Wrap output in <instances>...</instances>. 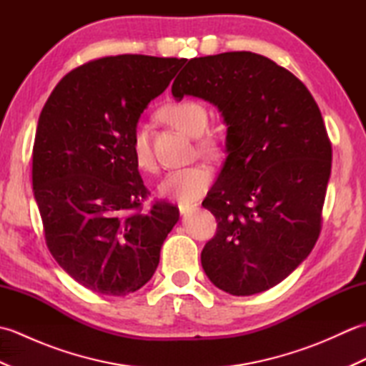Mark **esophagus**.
Masks as SVG:
<instances>
[{"mask_svg":"<svg viewBox=\"0 0 366 366\" xmlns=\"http://www.w3.org/2000/svg\"><path fill=\"white\" fill-rule=\"evenodd\" d=\"M177 207H179V212H181V214H187V212L193 211V209L197 207V204H192V203H179Z\"/></svg>","mask_w":366,"mask_h":366,"instance_id":"1","label":"esophagus"}]
</instances>
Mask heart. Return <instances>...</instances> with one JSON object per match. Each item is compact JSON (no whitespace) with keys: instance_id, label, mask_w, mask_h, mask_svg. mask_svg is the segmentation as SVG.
<instances>
[{"instance_id":"b5f03b06","label":"heart","mask_w":366,"mask_h":366,"mask_svg":"<svg viewBox=\"0 0 366 366\" xmlns=\"http://www.w3.org/2000/svg\"><path fill=\"white\" fill-rule=\"evenodd\" d=\"M163 118L171 126H174L185 135L198 138L204 134L207 127V110L203 104L193 100H182V102L171 104L163 108ZM201 154L214 157L220 151L219 139L212 135L201 138L198 143ZM132 152L137 165L144 171H155V159L151 147L149 132L143 122H138L132 135ZM212 181V171L204 165H193L187 168H179L167 174L159 185V193L169 199H177L182 203H189L203 195L209 184Z\"/></svg>"}]
</instances>
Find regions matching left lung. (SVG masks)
Returning a JSON list of instances; mask_svg holds the SVG:
<instances>
[{"mask_svg":"<svg viewBox=\"0 0 366 366\" xmlns=\"http://www.w3.org/2000/svg\"><path fill=\"white\" fill-rule=\"evenodd\" d=\"M171 92L215 105L228 127V155L203 201L219 227L201 266L228 294L267 291L320 237L332 168L320 107L297 76L252 51L187 61Z\"/></svg>","mask_w":366,"mask_h":366,"instance_id":"8db88e82","label":"left lung"}]
</instances>
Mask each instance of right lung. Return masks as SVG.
Wrapping results in <instances>:
<instances>
[{"label":"right lung","instance_id":"add662e5","mask_svg":"<svg viewBox=\"0 0 366 366\" xmlns=\"http://www.w3.org/2000/svg\"><path fill=\"white\" fill-rule=\"evenodd\" d=\"M185 59L119 54L74 69L39 116L33 190L50 253L92 292L122 297L159 266L179 220L168 203L142 211L147 189L132 135Z\"/></svg>","mask_w":366,"mask_h":366}]
</instances>
